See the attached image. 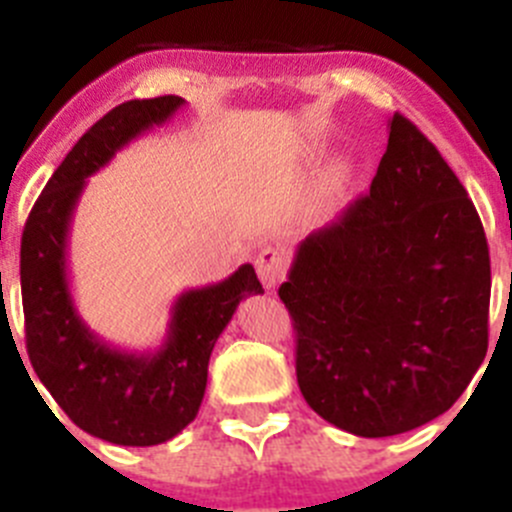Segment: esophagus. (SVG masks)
Segmentation results:
<instances>
[{
	"mask_svg": "<svg viewBox=\"0 0 512 512\" xmlns=\"http://www.w3.org/2000/svg\"><path fill=\"white\" fill-rule=\"evenodd\" d=\"M256 271H259V279L264 282V287H277L284 279V271H287V259L279 248H264V251L256 256Z\"/></svg>",
	"mask_w": 512,
	"mask_h": 512,
	"instance_id": "esophagus-1",
	"label": "esophagus"
}]
</instances>
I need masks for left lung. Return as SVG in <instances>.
Here are the masks:
<instances>
[{"instance_id":"8db88e82","label":"left lung","mask_w":512,"mask_h":512,"mask_svg":"<svg viewBox=\"0 0 512 512\" xmlns=\"http://www.w3.org/2000/svg\"><path fill=\"white\" fill-rule=\"evenodd\" d=\"M369 194L297 246L279 297L297 330V384L361 438L443 415L487 354L490 251L467 189L395 112Z\"/></svg>"}]
</instances>
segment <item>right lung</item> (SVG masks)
Here are the masks:
<instances>
[{"label": "right lung", "mask_w": 512, "mask_h": 512, "mask_svg": "<svg viewBox=\"0 0 512 512\" xmlns=\"http://www.w3.org/2000/svg\"><path fill=\"white\" fill-rule=\"evenodd\" d=\"M182 97L117 104L76 140L53 171L22 230L20 284L27 356L58 408L81 431L117 446H156L182 433L202 405L215 341L243 297L261 295L251 264L228 279L187 289L171 305L156 351H122L94 333L69 287V230L87 179L130 140L164 125Z\"/></svg>", "instance_id": "add662e5"}]
</instances>
